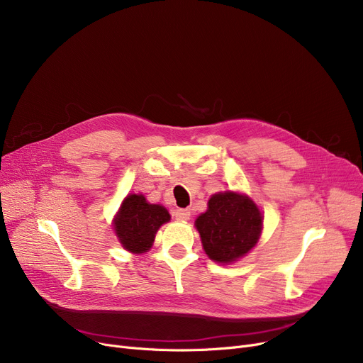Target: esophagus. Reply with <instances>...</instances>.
I'll return each mask as SVG.
<instances>
[{
  "label": "esophagus",
  "mask_w": 363,
  "mask_h": 363,
  "mask_svg": "<svg viewBox=\"0 0 363 363\" xmlns=\"http://www.w3.org/2000/svg\"><path fill=\"white\" fill-rule=\"evenodd\" d=\"M174 216H175V219H178V220H188L189 216H191V213H189L188 208H178V211H175Z\"/></svg>",
  "instance_id": "esophagus-1"
}]
</instances>
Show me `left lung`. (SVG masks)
<instances>
[{
	"instance_id": "8db88e82",
	"label": "left lung",
	"mask_w": 363,
	"mask_h": 363,
	"mask_svg": "<svg viewBox=\"0 0 363 363\" xmlns=\"http://www.w3.org/2000/svg\"><path fill=\"white\" fill-rule=\"evenodd\" d=\"M206 255L215 262L228 263L249 253L262 231V213L245 196L215 194L207 212L196 220Z\"/></svg>"
}]
</instances>
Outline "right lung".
<instances>
[{
    "mask_svg": "<svg viewBox=\"0 0 363 363\" xmlns=\"http://www.w3.org/2000/svg\"><path fill=\"white\" fill-rule=\"evenodd\" d=\"M169 219L170 215L163 206L148 204L143 196L130 194L122 203L114 231L126 250L144 253L155 241L159 228Z\"/></svg>",
    "mask_w": 363,
    "mask_h": 363,
    "instance_id": "1",
    "label": "right lung"
}]
</instances>
